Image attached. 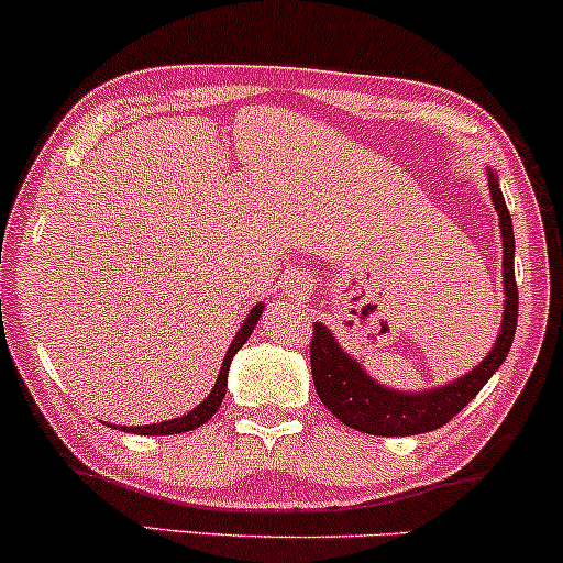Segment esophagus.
Wrapping results in <instances>:
<instances>
[{
	"label": "esophagus",
	"mask_w": 563,
	"mask_h": 563,
	"mask_svg": "<svg viewBox=\"0 0 563 563\" xmlns=\"http://www.w3.org/2000/svg\"><path fill=\"white\" fill-rule=\"evenodd\" d=\"M283 294L288 296V299H307V296L312 294V280L307 275H301V272H291V275L283 277Z\"/></svg>",
	"instance_id": "obj_1"
}]
</instances>
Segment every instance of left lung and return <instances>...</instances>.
I'll return each instance as SVG.
<instances>
[{
	"label": "left lung",
	"instance_id": "1",
	"mask_svg": "<svg viewBox=\"0 0 563 563\" xmlns=\"http://www.w3.org/2000/svg\"><path fill=\"white\" fill-rule=\"evenodd\" d=\"M489 178V197L494 211L499 216V234H503V323L494 339L489 355L473 366L471 372L456 376L446 385L430 387V390H395L374 379L347 350L339 344L333 331L325 323H314V342L310 350L312 382L318 398L339 422L352 430L368 432V435H419L443 428L449 419L456 417L467 404L481 393V387L492 379L505 363L512 347L518 323V288H516V238H512V221L505 206L503 189H499L497 173L486 168Z\"/></svg>",
	"mask_w": 563,
	"mask_h": 563
}]
</instances>
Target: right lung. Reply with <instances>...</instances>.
<instances>
[{
  "label": "right lung",
  "mask_w": 563,
  "mask_h": 563,
  "mask_svg": "<svg viewBox=\"0 0 563 563\" xmlns=\"http://www.w3.org/2000/svg\"><path fill=\"white\" fill-rule=\"evenodd\" d=\"M262 312H264V305H262V301H258V305L253 307V310L249 312V318L243 320V325H240L238 333H234L230 350H227L224 361H221L219 379H216L213 390L208 393V398L202 400L200 406H195V409H191V411L181 413V417L168 419V422L141 424V428H120V424H117V430H122V432H135V435H173V432H189V430L200 428V424H206L208 419H211L213 413L219 411L221 400H224V395H227V376H230L232 357L238 355V350L243 347V344L251 339V333H253V329H256V323H258V318H262Z\"/></svg>",
  "instance_id": "obj_1"
}]
</instances>
